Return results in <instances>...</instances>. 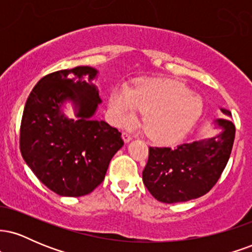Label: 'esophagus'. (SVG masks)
<instances>
[{
    "label": "esophagus",
    "instance_id": "34e87169",
    "mask_svg": "<svg viewBox=\"0 0 252 252\" xmlns=\"http://www.w3.org/2000/svg\"><path fill=\"white\" fill-rule=\"evenodd\" d=\"M122 137H123V141L126 143H128V142H130V141L132 140V135L130 134V132H128V131H124L123 134H122Z\"/></svg>",
    "mask_w": 252,
    "mask_h": 252
}]
</instances>
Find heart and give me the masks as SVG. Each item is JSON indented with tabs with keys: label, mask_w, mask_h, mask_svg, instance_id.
Listing matches in <instances>:
<instances>
[{
	"label": "heart",
	"mask_w": 252,
	"mask_h": 252,
	"mask_svg": "<svg viewBox=\"0 0 252 252\" xmlns=\"http://www.w3.org/2000/svg\"><path fill=\"white\" fill-rule=\"evenodd\" d=\"M109 106L115 121L128 124L137 110L144 112L143 129L158 143H175L195 126L202 114L201 98L184 83L170 79H144L134 89H114Z\"/></svg>",
	"instance_id": "1"
}]
</instances>
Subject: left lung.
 I'll list each match as a JSON object with an SVG mask.
<instances>
[{
    "instance_id": "8db88e82",
    "label": "left lung",
    "mask_w": 252,
    "mask_h": 252,
    "mask_svg": "<svg viewBox=\"0 0 252 252\" xmlns=\"http://www.w3.org/2000/svg\"><path fill=\"white\" fill-rule=\"evenodd\" d=\"M222 114L231 116L228 110ZM221 132L209 140L175 147H149L142 179L158 201H189L210 192L226 167L235 141L236 128L228 120H216Z\"/></svg>"
}]
</instances>
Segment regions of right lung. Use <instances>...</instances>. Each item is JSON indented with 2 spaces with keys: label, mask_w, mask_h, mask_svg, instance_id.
Here are the masks:
<instances>
[{
  "label": "right lung",
  "mask_w": 252,
  "mask_h": 252,
  "mask_svg": "<svg viewBox=\"0 0 252 252\" xmlns=\"http://www.w3.org/2000/svg\"><path fill=\"white\" fill-rule=\"evenodd\" d=\"M97 73L90 66L53 72L37 82L26 102L20 128L22 158L36 178L59 195L91 193L124 144L116 128L92 118L102 103L91 83ZM66 100L74 103L76 120L63 115Z\"/></svg>",
  "instance_id": "1"
}]
</instances>
